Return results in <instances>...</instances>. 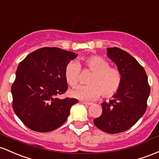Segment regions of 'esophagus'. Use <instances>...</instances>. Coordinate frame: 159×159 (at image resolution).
<instances>
[{
	"instance_id": "1",
	"label": "esophagus",
	"mask_w": 159,
	"mask_h": 159,
	"mask_svg": "<svg viewBox=\"0 0 159 159\" xmlns=\"http://www.w3.org/2000/svg\"><path fill=\"white\" fill-rule=\"evenodd\" d=\"M82 103H83V104L85 105H87V106H89V105H92V103H90V102H85V101H81Z\"/></svg>"
}]
</instances>
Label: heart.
<instances>
[{"instance_id": "heart-1", "label": "heart", "mask_w": 159, "mask_h": 159, "mask_svg": "<svg viewBox=\"0 0 159 159\" xmlns=\"http://www.w3.org/2000/svg\"><path fill=\"white\" fill-rule=\"evenodd\" d=\"M81 67L92 73L88 80V85L78 86L70 91V95L83 101H93L99 98H110L119 91L122 84V75L118 69L110 67V63L102 57L91 56L83 58L79 64L70 61L66 65L65 78L71 87L79 83Z\"/></svg>"}]
</instances>
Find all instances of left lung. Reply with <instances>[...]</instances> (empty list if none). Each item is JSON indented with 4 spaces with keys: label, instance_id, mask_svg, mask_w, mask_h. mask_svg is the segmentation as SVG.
<instances>
[{
    "label": "left lung",
    "instance_id": "obj_1",
    "mask_svg": "<svg viewBox=\"0 0 159 159\" xmlns=\"http://www.w3.org/2000/svg\"><path fill=\"white\" fill-rule=\"evenodd\" d=\"M107 49L122 75V84L113 100L101 103L102 114L94 123L103 131L117 134L132 127L145 113L150 87L145 70L134 57L117 47Z\"/></svg>",
    "mask_w": 159,
    "mask_h": 159
}]
</instances>
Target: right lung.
<instances>
[{"mask_svg":"<svg viewBox=\"0 0 159 159\" xmlns=\"http://www.w3.org/2000/svg\"><path fill=\"white\" fill-rule=\"evenodd\" d=\"M77 55L57 47H43L30 53L19 63L11 86L12 108L25 125L48 132L67 120L78 100L56 96L67 90L66 65Z\"/></svg>","mask_w":159,"mask_h":159,"instance_id":"1","label":"right lung"}]
</instances>
